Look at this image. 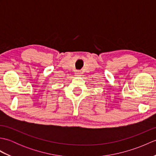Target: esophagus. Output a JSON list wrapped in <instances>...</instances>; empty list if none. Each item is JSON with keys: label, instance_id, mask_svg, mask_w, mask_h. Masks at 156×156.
<instances>
[{"label": "esophagus", "instance_id": "obj_1", "mask_svg": "<svg viewBox=\"0 0 156 156\" xmlns=\"http://www.w3.org/2000/svg\"><path fill=\"white\" fill-rule=\"evenodd\" d=\"M75 74H76V76H79L81 75V72L80 71H76V73H75Z\"/></svg>", "mask_w": 156, "mask_h": 156}]
</instances>
